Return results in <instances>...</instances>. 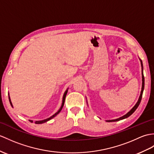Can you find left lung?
Listing matches in <instances>:
<instances>
[{
  "instance_id": "obj_1",
  "label": "left lung",
  "mask_w": 154,
  "mask_h": 154,
  "mask_svg": "<svg viewBox=\"0 0 154 154\" xmlns=\"http://www.w3.org/2000/svg\"><path fill=\"white\" fill-rule=\"evenodd\" d=\"M139 60H140V63H141V67H142V89H141V92H140V96H139V98L138 100V101L137 102V103L134 106V107L133 108H132L129 112H127L125 115L123 116L122 117H120L119 118H117V119H112V120H106V122H114V121H120V120H122V119H126V118L130 116H131L132 114H133L135 110L137 109V108L138 107L139 104H140V103L141 102V100H142V94H143V91H144V74H143V64H142V60L139 58Z\"/></svg>"
}]
</instances>
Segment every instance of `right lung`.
Listing matches in <instances>:
<instances>
[{"mask_svg": "<svg viewBox=\"0 0 154 154\" xmlns=\"http://www.w3.org/2000/svg\"><path fill=\"white\" fill-rule=\"evenodd\" d=\"M67 91H68V88H67V90L65 91V92H64L63 96V98H62V106H61L60 108L58 109V112H57L56 113H55L54 114L53 116H52L51 117H50L47 118V119H44V120H41V121H35V124H42V123H45V122H47L48 121L52 119V118H54V117H56L57 115H58V114L61 112V110H62V108H63V105H64V102H65L66 96V94H67ZM8 98H9V101H10V105H11V106H12V107L13 108V105H12V102H11V99H10L9 93H8ZM29 121L31 123H33V122H34V121H33V120H30V119H29Z\"/></svg>", "mask_w": 154, "mask_h": 154, "instance_id": "obj_1", "label": "right lung"}]
</instances>
